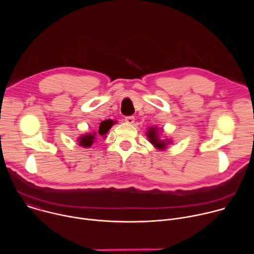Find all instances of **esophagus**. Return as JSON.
<instances>
[{
	"label": "esophagus",
	"mask_w": 254,
	"mask_h": 254,
	"mask_svg": "<svg viewBox=\"0 0 254 254\" xmlns=\"http://www.w3.org/2000/svg\"><path fill=\"white\" fill-rule=\"evenodd\" d=\"M125 121H126V123H127V124L131 125V124H133V123H134V117H132V116H129V117H126Z\"/></svg>",
	"instance_id": "34e87169"
}]
</instances>
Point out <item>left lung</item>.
<instances>
[{"label": "left lung", "mask_w": 254, "mask_h": 254, "mask_svg": "<svg viewBox=\"0 0 254 254\" xmlns=\"http://www.w3.org/2000/svg\"><path fill=\"white\" fill-rule=\"evenodd\" d=\"M147 136H148L150 142L153 143L154 147L157 148L158 150H165L168 144L171 142V140L168 139V138H166L164 140L161 139V137L159 135V128L157 127H149L148 132H147Z\"/></svg>", "instance_id": "left-lung-1"}]
</instances>
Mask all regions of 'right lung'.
I'll list each match as a JSON object with an SVG mask.
<instances>
[{"label":"right lung","mask_w":254,"mask_h":254,"mask_svg":"<svg viewBox=\"0 0 254 254\" xmlns=\"http://www.w3.org/2000/svg\"><path fill=\"white\" fill-rule=\"evenodd\" d=\"M117 122H114L113 120H106V121H103L100 123L99 125V127H98V130L97 132H93V133H86L84 135H81L78 139L79 141V144L84 148H89L90 146H92V143L94 141H96L95 139L97 137H100V136H105V134L107 133V131L110 130V128L116 124Z\"/></svg>","instance_id":"add662e5"}]
</instances>
